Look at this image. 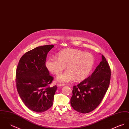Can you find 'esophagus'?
Wrapping results in <instances>:
<instances>
[{"label":"esophagus","mask_w":129,"mask_h":129,"mask_svg":"<svg viewBox=\"0 0 129 129\" xmlns=\"http://www.w3.org/2000/svg\"><path fill=\"white\" fill-rule=\"evenodd\" d=\"M65 85V84H57V86H63Z\"/></svg>","instance_id":"34e87169"}]
</instances>
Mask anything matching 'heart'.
<instances>
[{
  "label": "heart",
  "instance_id": "heart-1",
  "mask_svg": "<svg viewBox=\"0 0 129 129\" xmlns=\"http://www.w3.org/2000/svg\"><path fill=\"white\" fill-rule=\"evenodd\" d=\"M94 63L93 56L82 50L67 48L58 53V57L52 56L46 62L47 69L54 75H58L66 68L67 70L59 75L57 81L68 83L75 78L77 81L85 79L91 71Z\"/></svg>",
  "mask_w": 129,
  "mask_h": 129
}]
</instances>
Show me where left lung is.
Segmentation results:
<instances>
[{"instance_id":"left-lung-1","label":"left lung","mask_w":129,"mask_h":129,"mask_svg":"<svg viewBox=\"0 0 129 129\" xmlns=\"http://www.w3.org/2000/svg\"><path fill=\"white\" fill-rule=\"evenodd\" d=\"M111 72L105 57L91 76L73 86L71 98L72 107L77 111L89 113L100 104L110 84Z\"/></svg>"}]
</instances>
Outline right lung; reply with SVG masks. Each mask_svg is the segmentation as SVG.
Returning a JSON list of instances; mask_svg holds the SVG:
<instances>
[{
  "label": "right lung",
  "mask_w": 129,
  "mask_h": 129,
  "mask_svg": "<svg viewBox=\"0 0 129 129\" xmlns=\"http://www.w3.org/2000/svg\"><path fill=\"white\" fill-rule=\"evenodd\" d=\"M53 45L38 46L20 58L16 72L18 92L30 110L43 112L53 104L57 86H50L53 78L45 65L48 52Z\"/></svg>",
  "instance_id": "1"
}]
</instances>
